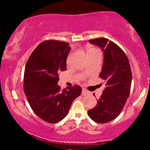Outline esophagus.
<instances>
[{"mask_svg":"<svg viewBox=\"0 0 150 150\" xmlns=\"http://www.w3.org/2000/svg\"><path fill=\"white\" fill-rule=\"evenodd\" d=\"M88 91L86 90V88H83L82 94L83 95H86V94H88Z\"/></svg>","mask_w":150,"mask_h":150,"instance_id":"1","label":"esophagus"}]
</instances>
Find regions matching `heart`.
<instances>
[{
	"label": "heart",
	"instance_id": "obj_1",
	"mask_svg": "<svg viewBox=\"0 0 150 150\" xmlns=\"http://www.w3.org/2000/svg\"><path fill=\"white\" fill-rule=\"evenodd\" d=\"M97 53H99V51H98L97 49H96L95 48H93V47H88V48L87 49L88 56L91 55V54H97Z\"/></svg>",
	"mask_w": 150,
	"mask_h": 150
}]
</instances>
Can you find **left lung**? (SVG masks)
Wrapping results in <instances>:
<instances>
[{
	"instance_id": "left-lung-1",
	"label": "left lung",
	"mask_w": 150,
	"mask_h": 150,
	"mask_svg": "<svg viewBox=\"0 0 150 150\" xmlns=\"http://www.w3.org/2000/svg\"><path fill=\"white\" fill-rule=\"evenodd\" d=\"M99 38L89 40L102 48L104 63L99 77L106 88L95 107L88 111L93 121L105 123L115 119L121 112L131 91L132 73L126 54L114 42Z\"/></svg>"
}]
</instances>
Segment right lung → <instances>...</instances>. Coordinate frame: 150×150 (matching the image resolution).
<instances>
[{"label": "right lung", "mask_w": 150, "mask_h": 150, "mask_svg": "<svg viewBox=\"0 0 150 150\" xmlns=\"http://www.w3.org/2000/svg\"><path fill=\"white\" fill-rule=\"evenodd\" d=\"M71 48L66 42L45 40L29 57L24 73V91L32 110L49 123L59 122L68 114L82 88L75 85L61 90L59 72L67 69Z\"/></svg>", "instance_id": "obj_1"}]
</instances>
